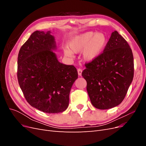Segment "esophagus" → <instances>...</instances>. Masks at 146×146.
Returning a JSON list of instances; mask_svg holds the SVG:
<instances>
[{"label":"esophagus","instance_id":"34e87169","mask_svg":"<svg viewBox=\"0 0 146 146\" xmlns=\"http://www.w3.org/2000/svg\"><path fill=\"white\" fill-rule=\"evenodd\" d=\"M77 72H78V76H82V69H77Z\"/></svg>","mask_w":146,"mask_h":146}]
</instances>
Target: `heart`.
<instances>
[{
    "label": "heart",
    "instance_id": "obj_1",
    "mask_svg": "<svg viewBox=\"0 0 146 146\" xmlns=\"http://www.w3.org/2000/svg\"><path fill=\"white\" fill-rule=\"evenodd\" d=\"M107 44V38L103 33L87 32L74 37L68 44L69 48L64 49V54L70 58L74 53L82 51L83 58L86 61L95 60L101 54Z\"/></svg>",
    "mask_w": 146,
    "mask_h": 146
}]
</instances>
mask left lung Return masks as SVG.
<instances>
[{
    "instance_id": "8db88e82",
    "label": "left lung",
    "mask_w": 146,
    "mask_h": 146,
    "mask_svg": "<svg viewBox=\"0 0 146 146\" xmlns=\"http://www.w3.org/2000/svg\"><path fill=\"white\" fill-rule=\"evenodd\" d=\"M85 65L82 76L92 105L106 110L120 104L134 75L133 53L125 39L114 31L101 54Z\"/></svg>"
}]
</instances>
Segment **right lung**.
Listing matches in <instances>:
<instances>
[{"label": "right lung", "mask_w": 146, "mask_h": 146, "mask_svg": "<svg viewBox=\"0 0 146 146\" xmlns=\"http://www.w3.org/2000/svg\"><path fill=\"white\" fill-rule=\"evenodd\" d=\"M54 37L50 32L35 31L21 47L17 76L27 102L47 113L67 109L70 89L78 78L73 65L60 63L55 53Z\"/></svg>", "instance_id": "add662e5"}]
</instances>
